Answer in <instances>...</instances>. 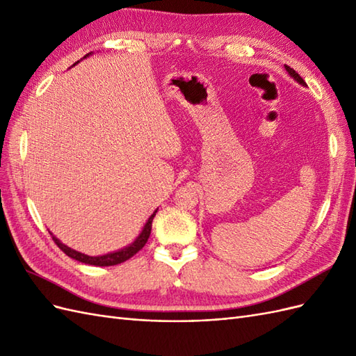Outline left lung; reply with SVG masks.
Segmentation results:
<instances>
[{"label": "left lung", "instance_id": "left-lung-1", "mask_svg": "<svg viewBox=\"0 0 356 356\" xmlns=\"http://www.w3.org/2000/svg\"><path fill=\"white\" fill-rule=\"evenodd\" d=\"M285 70L288 71V74L291 75V77H294L300 84H305V80L303 79H301L300 77V75H298V72H296L293 68H291V67H288V65H285Z\"/></svg>", "mask_w": 356, "mask_h": 356}]
</instances>
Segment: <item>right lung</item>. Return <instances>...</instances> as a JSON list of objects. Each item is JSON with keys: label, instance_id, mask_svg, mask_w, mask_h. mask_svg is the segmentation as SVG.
<instances>
[{"label": "right lung", "instance_id": "add662e5", "mask_svg": "<svg viewBox=\"0 0 356 356\" xmlns=\"http://www.w3.org/2000/svg\"><path fill=\"white\" fill-rule=\"evenodd\" d=\"M156 212L148 218L147 224L144 225L143 233L138 236L136 241L131 246L123 248L122 251L111 252V254L101 255V257H89V255L81 254L79 251H74V250H71V248H68L67 245H63L62 242H59V239H56L55 236H51V238H53V241H55V243L60 248V250L65 252L68 257L74 258V260L81 261L84 264H90V266H115V264L124 263L126 260H129V258L134 257L139 250H143L144 245L147 243V241L149 238V233H152V224H153V218L156 217Z\"/></svg>", "mask_w": 356, "mask_h": 356}]
</instances>
